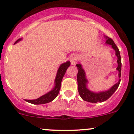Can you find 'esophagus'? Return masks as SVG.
Returning a JSON list of instances; mask_svg holds the SVG:
<instances>
[{"label":"esophagus","instance_id":"34e87169","mask_svg":"<svg viewBox=\"0 0 134 134\" xmlns=\"http://www.w3.org/2000/svg\"><path fill=\"white\" fill-rule=\"evenodd\" d=\"M78 56L76 55H74V56H72L71 57V62L72 65H75L76 63L77 60H78Z\"/></svg>","mask_w":134,"mask_h":134}]
</instances>
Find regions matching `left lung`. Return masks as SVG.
Wrapping results in <instances>:
<instances>
[{
    "instance_id": "left-lung-1",
    "label": "left lung",
    "mask_w": 134,
    "mask_h": 134,
    "mask_svg": "<svg viewBox=\"0 0 134 134\" xmlns=\"http://www.w3.org/2000/svg\"><path fill=\"white\" fill-rule=\"evenodd\" d=\"M107 44L111 45L112 48L115 51V55L117 56V63L118 67L117 70L119 71V77L121 76V58L120 55V52L119 51L118 47H117L113 40L109 38V37H106ZM76 67L78 68V74H77V82H78V90L80 96L81 98L85 101L87 102H92V103H97V102H102L108 100L112 94L114 93L115 91L117 90L119 86L121 79H119V82L116 84H115L110 90L104 92L100 93H93L90 91L86 87V84L87 83V80L86 78L85 72L83 69L82 68V65L80 64H77Z\"/></svg>"
}]
</instances>
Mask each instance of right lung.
I'll use <instances>...</instances> for the list:
<instances>
[{
    "label": "right lung",
    "instance_id": "obj_1",
    "mask_svg": "<svg viewBox=\"0 0 134 134\" xmlns=\"http://www.w3.org/2000/svg\"><path fill=\"white\" fill-rule=\"evenodd\" d=\"M21 40V39H19L15 43H17ZM70 65H71L70 62H67L66 63H64L61 65L58 71L56 79H55V82H56L55 87H54V89L52 91H51L50 92L44 94V95L42 96V97L36 100H25L26 102H30V103L33 104H43L48 103V102H50L53 100L57 97L58 94L59 90H60L61 82H62V78H63V76L65 75V73L67 68L70 66Z\"/></svg>",
    "mask_w": 134,
    "mask_h": 134
}]
</instances>
